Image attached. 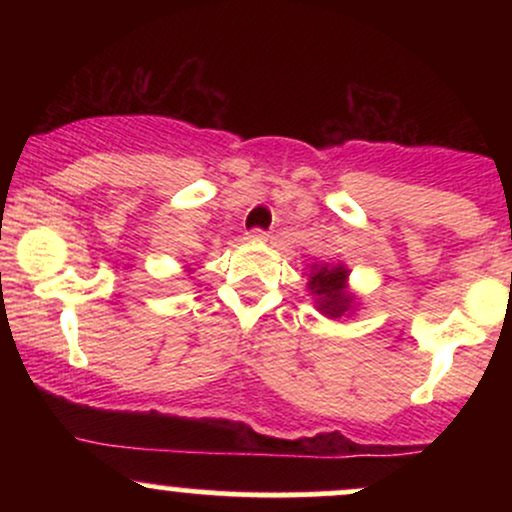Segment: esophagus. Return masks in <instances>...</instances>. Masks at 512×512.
Wrapping results in <instances>:
<instances>
[{
    "label": "esophagus",
    "instance_id": "esophagus-1",
    "mask_svg": "<svg viewBox=\"0 0 512 512\" xmlns=\"http://www.w3.org/2000/svg\"><path fill=\"white\" fill-rule=\"evenodd\" d=\"M267 238H269V233L260 231V228H255V231L248 233V240H252V243H264Z\"/></svg>",
    "mask_w": 512,
    "mask_h": 512
}]
</instances>
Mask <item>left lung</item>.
<instances>
[{
	"instance_id": "left-lung-1",
	"label": "left lung",
	"mask_w": 512,
	"mask_h": 512,
	"mask_svg": "<svg viewBox=\"0 0 512 512\" xmlns=\"http://www.w3.org/2000/svg\"><path fill=\"white\" fill-rule=\"evenodd\" d=\"M308 291L315 308L330 320L351 317L358 308V296L349 286V267L344 262L308 264Z\"/></svg>"
}]
</instances>
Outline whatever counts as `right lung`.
<instances>
[{
    "label": "right lung",
    "mask_w": 512,
    "mask_h": 512,
    "mask_svg": "<svg viewBox=\"0 0 512 512\" xmlns=\"http://www.w3.org/2000/svg\"><path fill=\"white\" fill-rule=\"evenodd\" d=\"M185 272H187V274H192V269H185Z\"/></svg>",
    "instance_id": "1"
}]
</instances>
